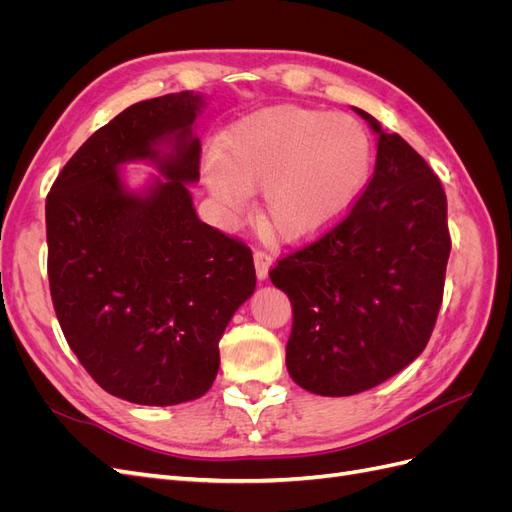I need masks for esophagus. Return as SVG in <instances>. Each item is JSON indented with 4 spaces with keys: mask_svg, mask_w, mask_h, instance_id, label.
Masks as SVG:
<instances>
[{
    "mask_svg": "<svg viewBox=\"0 0 512 512\" xmlns=\"http://www.w3.org/2000/svg\"><path fill=\"white\" fill-rule=\"evenodd\" d=\"M254 265H256L258 280H267L269 269H271V265H273V258H271V254L265 252V250H256V252H254Z\"/></svg>",
    "mask_w": 512,
    "mask_h": 512,
    "instance_id": "obj_1",
    "label": "esophagus"
}]
</instances>
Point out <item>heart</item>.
Wrapping results in <instances>:
<instances>
[{"mask_svg": "<svg viewBox=\"0 0 512 512\" xmlns=\"http://www.w3.org/2000/svg\"><path fill=\"white\" fill-rule=\"evenodd\" d=\"M371 175V141L359 121L318 108L271 106L239 119L211 153L207 188L237 218L262 185L260 215L284 241H309L354 207Z\"/></svg>", "mask_w": 512, "mask_h": 512, "instance_id": "obj_1", "label": "heart"}]
</instances>
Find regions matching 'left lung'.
<instances>
[{
	"mask_svg": "<svg viewBox=\"0 0 512 512\" xmlns=\"http://www.w3.org/2000/svg\"><path fill=\"white\" fill-rule=\"evenodd\" d=\"M354 111L378 134L374 177L342 222L269 273L292 305L288 374L324 397L374 389L425 350L451 254L436 173L399 134Z\"/></svg>",
	"mask_w": 512,
	"mask_h": 512,
	"instance_id": "left-lung-1",
	"label": "left lung"
}]
</instances>
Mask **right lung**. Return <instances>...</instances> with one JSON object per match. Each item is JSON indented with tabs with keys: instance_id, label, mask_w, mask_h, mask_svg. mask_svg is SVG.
Returning <instances> with one entry per match:
<instances>
[{
	"instance_id": "obj_1",
	"label": "right lung",
	"mask_w": 512,
	"mask_h": 512,
	"mask_svg": "<svg viewBox=\"0 0 512 512\" xmlns=\"http://www.w3.org/2000/svg\"><path fill=\"white\" fill-rule=\"evenodd\" d=\"M205 96L179 91L128 106L91 134L46 196L53 307L76 359L106 393L141 406L205 395L220 339L252 297V250L198 220L194 121ZM151 161L141 193L118 168Z\"/></svg>"
}]
</instances>
